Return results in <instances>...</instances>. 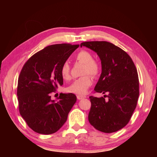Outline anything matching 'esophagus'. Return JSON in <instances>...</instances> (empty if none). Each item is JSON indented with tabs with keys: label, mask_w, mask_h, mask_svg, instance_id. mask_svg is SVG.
<instances>
[{
	"label": "esophagus",
	"mask_w": 157,
	"mask_h": 157,
	"mask_svg": "<svg viewBox=\"0 0 157 157\" xmlns=\"http://www.w3.org/2000/svg\"><path fill=\"white\" fill-rule=\"evenodd\" d=\"M77 98H78V100H81V99H83V98H86V96H82V95H78L76 96Z\"/></svg>",
	"instance_id": "esophagus-1"
}]
</instances>
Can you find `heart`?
<instances>
[{
  "mask_svg": "<svg viewBox=\"0 0 157 157\" xmlns=\"http://www.w3.org/2000/svg\"><path fill=\"white\" fill-rule=\"evenodd\" d=\"M76 59L80 63L84 64L82 74L87 75L75 80L67 88V90L70 93L83 95L86 93L88 89L93 83L92 78L89 74L92 76H97L100 71V66L99 64L94 60L93 55L88 51L82 50L78 52L76 56ZM61 74L64 80H69L71 78L70 66L68 62H64L61 66Z\"/></svg>",
  "mask_w": 157,
  "mask_h": 157,
  "instance_id": "b5f03b06",
  "label": "heart"
}]
</instances>
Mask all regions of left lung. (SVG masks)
I'll return each instance as SVG.
<instances>
[{
    "mask_svg": "<svg viewBox=\"0 0 157 157\" xmlns=\"http://www.w3.org/2000/svg\"><path fill=\"white\" fill-rule=\"evenodd\" d=\"M80 46L95 51L101 63V74L94 91L104 95L89 97V123L100 132H117L128 124L136 109L139 94L136 66L125 51L111 43L87 41Z\"/></svg>",
    "mask_w": 157,
    "mask_h": 157,
    "instance_id": "8db88e82",
    "label": "left lung"
}]
</instances>
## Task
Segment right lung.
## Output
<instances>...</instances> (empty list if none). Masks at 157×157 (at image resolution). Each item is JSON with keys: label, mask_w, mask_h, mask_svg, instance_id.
Instances as JSON below:
<instances>
[{"label": "right lung", "mask_w": 157, "mask_h": 157, "mask_svg": "<svg viewBox=\"0 0 157 157\" xmlns=\"http://www.w3.org/2000/svg\"><path fill=\"white\" fill-rule=\"evenodd\" d=\"M79 45H51L28 60L18 81L19 111L28 126L40 134L56 132L65 124L76 101L75 94H60L51 100V94L63 84L61 68Z\"/></svg>", "instance_id": "right-lung-1"}]
</instances>
